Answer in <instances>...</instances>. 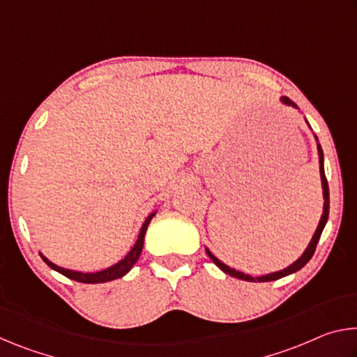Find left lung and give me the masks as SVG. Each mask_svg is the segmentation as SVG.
I'll return each mask as SVG.
<instances>
[{
    "instance_id": "obj_1",
    "label": "left lung",
    "mask_w": 357,
    "mask_h": 357,
    "mask_svg": "<svg viewBox=\"0 0 357 357\" xmlns=\"http://www.w3.org/2000/svg\"><path fill=\"white\" fill-rule=\"evenodd\" d=\"M280 100L283 102L285 105H291L294 108H298V105L294 104V102L289 100L288 98H280ZM307 121V119H305ZM309 124V123H307ZM310 128V124H309ZM315 140H317V148H318V157H319V176H321V187H323V198H324V204H323V214H321V219H319V223L318 227L315 229V233H313V238L310 241V244L307 245V249L304 250V253L296 259V261L293 264L287 266L285 269L282 271H275V273H271V274H266V275H259V277H252L249 274H244L241 273V271H236L233 268H229V266H227L225 263H222L219 258H215L213 253L209 252V249L206 247V253L208 257L213 259V263L217 266V268H220L223 273L231 275V277H236V279H241V280H245V282H273V280H277V279H282V277L285 275H289L293 273H298L299 269L304 268V266L310 261V258L313 257V253H315V249H317V244L319 241V236H321L323 229L326 227V222H328V217H329V185H328V179H326V174H324V155H323V149H321V144L318 143V138L315 135Z\"/></svg>"
}]
</instances>
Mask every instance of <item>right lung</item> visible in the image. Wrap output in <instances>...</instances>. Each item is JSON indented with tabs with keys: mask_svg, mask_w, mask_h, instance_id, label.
I'll use <instances>...</instances> for the list:
<instances>
[{
	"mask_svg": "<svg viewBox=\"0 0 357 357\" xmlns=\"http://www.w3.org/2000/svg\"><path fill=\"white\" fill-rule=\"evenodd\" d=\"M155 215V211L154 213H151L146 220L143 222L142 225V229L140 233H138V238H137V243L134 244V247L129 250L128 255H126L123 259H119V261L116 264L110 266V268L107 269H102V271H98V273H80V271H72V269H66V268H61V266H58L55 263H52L50 259H47L44 255L40 253V257L44 261L50 266L52 269H55L56 273L63 274L68 277V279H72L75 282H82V283H104V282H110V280H116V279H121V277L126 275L129 273V271L132 269V266H134L137 263V259L140 258V253L143 250V243H144V234H146V229H148V225L149 222L153 220V217Z\"/></svg>",
	"mask_w": 357,
	"mask_h": 357,
	"instance_id": "1",
	"label": "right lung"
}]
</instances>
